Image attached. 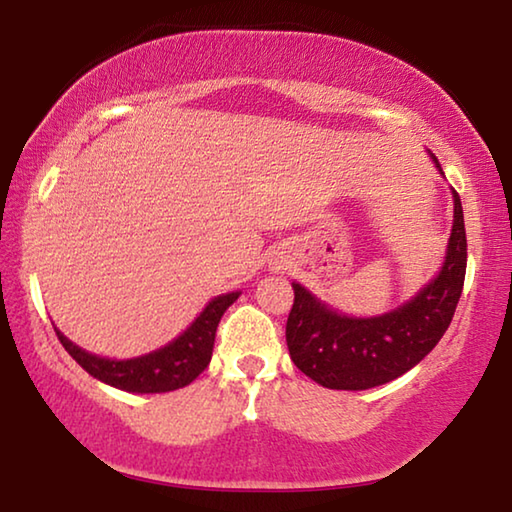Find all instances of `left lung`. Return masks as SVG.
Listing matches in <instances>:
<instances>
[{
  "mask_svg": "<svg viewBox=\"0 0 512 512\" xmlns=\"http://www.w3.org/2000/svg\"><path fill=\"white\" fill-rule=\"evenodd\" d=\"M438 171L440 164L431 155ZM467 239L461 198L454 192V225L440 273L406 305L384 316L350 318L293 282L287 320L291 361L316 384L334 391H366L397 379L443 339L461 298Z\"/></svg>",
  "mask_w": 512,
  "mask_h": 512,
  "instance_id": "1",
  "label": "left lung"
}]
</instances>
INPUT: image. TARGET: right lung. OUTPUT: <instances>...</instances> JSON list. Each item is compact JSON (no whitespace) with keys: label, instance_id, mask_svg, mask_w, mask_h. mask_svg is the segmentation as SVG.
<instances>
[{"label":"right lung","instance_id":"obj_1","mask_svg":"<svg viewBox=\"0 0 512 512\" xmlns=\"http://www.w3.org/2000/svg\"><path fill=\"white\" fill-rule=\"evenodd\" d=\"M237 298L239 291L214 298L176 341L151 354H144V357L126 361L103 359L97 354L85 352L69 341L60 329H54L69 357L79 363L85 372H90L94 379L128 393H169L192 384L207 368L214 350L216 327H219L223 311Z\"/></svg>","mask_w":512,"mask_h":512}]
</instances>
